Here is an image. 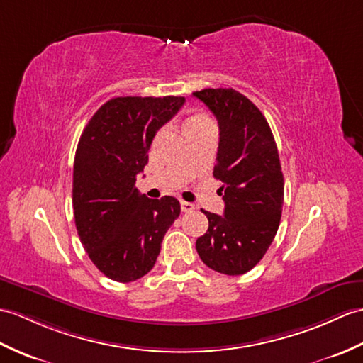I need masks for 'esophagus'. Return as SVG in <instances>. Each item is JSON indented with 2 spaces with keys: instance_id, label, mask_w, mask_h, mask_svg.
<instances>
[{
  "instance_id": "esophagus-1",
  "label": "esophagus",
  "mask_w": 363,
  "mask_h": 363,
  "mask_svg": "<svg viewBox=\"0 0 363 363\" xmlns=\"http://www.w3.org/2000/svg\"><path fill=\"white\" fill-rule=\"evenodd\" d=\"M195 208V204H191V202L187 201H181V210L182 212H190V210Z\"/></svg>"
}]
</instances>
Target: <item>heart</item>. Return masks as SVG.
<instances>
[{
    "mask_svg": "<svg viewBox=\"0 0 363 363\" xmlns=\"http://www.w3.org/2000/svg\"><path fill=\"white\" fill-rule=\"evenodd\" d=\"M207 125H212L208 117L204 113L195 111V113H191L187 119H185L184 131H185V134H187L193 130H199V128H202V126H207Z\"/></svg>",
    "mask_w": 363,
    "mask_h": 363,
    "instance_id": "b5f03b06",
    "label": "heart"
}]
</instances>
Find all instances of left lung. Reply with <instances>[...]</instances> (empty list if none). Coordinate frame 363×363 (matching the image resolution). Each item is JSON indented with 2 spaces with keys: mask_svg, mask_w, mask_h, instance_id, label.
<instances>
[{
  "mask_svg": "<svg viewBox=\"0 0 363 363\" xmlns=\"http://www.w3.org/2000/svg\"><path fill=\"white\" fill-rule=\"evenodd\" d=\"M220 125L213 176L221 181L224 216L202 210L207 232L199 258L216 272L241 275L264 257L280 225L284 179L272 131L259 109L232 88L193 92Z\"/></svg>",
  "mask_w": 363,
  "mask_h": 363,
  "instance_id": "left-lung-1",
  "label": "left lung"
}]
</instances>
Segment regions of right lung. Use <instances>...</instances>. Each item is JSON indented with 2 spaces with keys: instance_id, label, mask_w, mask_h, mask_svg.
<instances>
[{
  "instance_id": "add662e5",
  "label": "right lung",
  "mask_w": 363,
  "mask_h": 363,
  "mask_svg": "<svg viewBox=\"0 0 363 363\" xmlns=\"http://www.w3.org/2000/svg\"><path fill=\"white\" fill-rule=\"evenodd\" d=\"M184 97H116L83 130L74 159L75 227L88 257L114 281L130 283L153 269L164 235L181 213L173 196L150 199L134 187L157 130Z\"/></svg>"
}]
</instances>
